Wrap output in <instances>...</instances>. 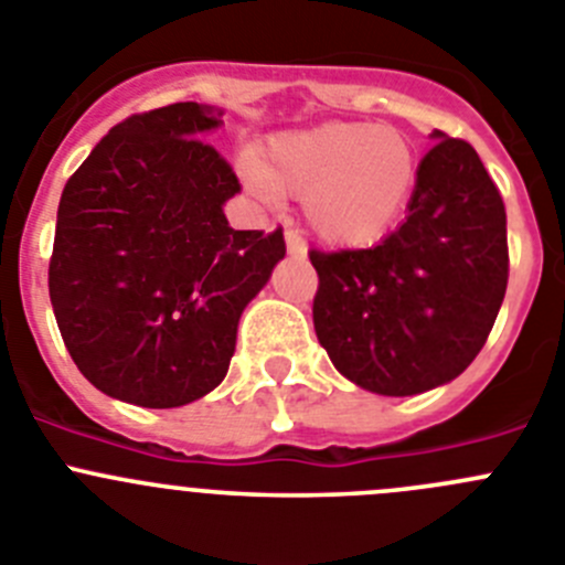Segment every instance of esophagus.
Listing matches in <instances>:
<instances>
[{
	"mask_svg": "<svg viewBox=\"0 0 565 565\" xmlns=\"http://www.w3.org/2000/svg\"><path fill=\"white\" fill-rule=\"evenodd\" d=\"M287 250L292 256H307V242L300 239L298 231H287Z\"/></svg>",
	"mask_w": 565,
	"mask_h": 565,
	"instance_id": "obj_1",
	"label": "esophagus"
}]
</instances>
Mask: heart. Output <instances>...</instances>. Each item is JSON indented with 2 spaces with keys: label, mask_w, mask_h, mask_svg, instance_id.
Returning <instances> with one entry per match:
<instances>
[{
  "label": "heart",
  "mask_w": 565,
  "mask_h": 565,
  "mask_svg": "<svg viewBox=\"0 0 565 565\" xmlns=\"http://www.w3.org/2000/svg\"><path fill=\"white\" fill-rule=\"evenodd\" d=\"M418 178V152L402 128L331 122L281 134L247 167L256 192L303 198L315 234L331 245L379 239L407 205Z\"/></svg>",
  "instance_id": "b5f03b06"
}]
</instances>
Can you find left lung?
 Returning <instances> with one entry per match:
<instances>
[{
  "label": "left lung",
  "mask_w": 565,
  "mask_h": 565,
  "mask_svg": "<svg viewBox=\"0 0 565 565\" xmlns=\"http://www.w3.org/2000/svg\"><path fill=\"white\" fill-rule=\"evenodd\" d=\"M435 139L393 234L373 247L309 250L320 345L342 376L379 395L460 376L508 292L502 194L468 141L440 130Z\"/></svg>",
  "instance_id": "left-lung-1"
}]
</instances>
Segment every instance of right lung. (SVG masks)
<instances>
[{"instance_id": "1", "label": "right lung", "mask_w": 565, "mask_h": 565, "mask_svg": "<svg viewBox=\"0 0 565 565\" xmlns=\"http://www.w3.org/2000/svg\"><path fill=\"white\" fill-rule=\"evenodd\" d=\"M198 103L128 116L66 181L50 300L66 351L110 398L167 409L211 393L242 309L284 258V231H234L231 163Z\"/></svg>"}]
</instances>
